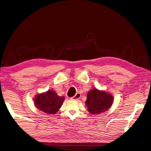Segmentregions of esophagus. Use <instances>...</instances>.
<instances>
[{
    "mask_svg": "<svg viewBox=\"0 0 151 151\" xmlns=\"http://www.w3.org/2000/svg\"><path fill=\"white\" fill-rule=\"evenodd\" d=\"M81 93H77L73 97V99H76V100H78V99H79L80 98H81Z\"/></svg>",
    "mask_w": 151,
    "mask_h": 151,
    "instance_id": "obj_1",
    "label": "esophagus"
}]
</instances>
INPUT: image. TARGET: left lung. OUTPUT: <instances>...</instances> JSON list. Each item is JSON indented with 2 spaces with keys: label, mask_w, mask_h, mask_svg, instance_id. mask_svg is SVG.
<instances>
[{
  "label": "left lung",
  "mask_w": 151,
  "mask_h": 151,
  "mask_svg": "<svg viewBox=\"0 0 151 151\" xmlns=\"http://www.w3.org/2000/svg\"><path fill=\"white\" fill-rule=\"evenodd\" d=\"M114 97L103 90L97 88L90 90L87 93L85 104L88 112L92 114H100L110 109Z\"/></svg>",
  "instance_id": "obj_1"
}]
</instances>
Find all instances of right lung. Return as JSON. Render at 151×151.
I'll return each instance as SVG.
<instances>
[{"instance_id":"right-lung-1","label":"right lung","mask_w":151,"mask_h":151,"mask_svg":"<svg viewBox=\"0 0 151 151\" xmlns=\"http://www.w3.org/2000/svg\"><path fill=\"white\" fill-rule=\"evenodd\" d=\"M65 99L64 96H59L55 91L48 90L35 96L34 103L39 110L49 114H55L61 108Z\"/></svg>"}]
</instances>
